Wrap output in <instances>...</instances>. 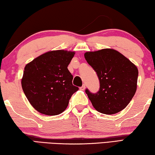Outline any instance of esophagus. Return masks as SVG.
I'll return each mask as SVG.
<instances>
[{
	"instance_id": "1",
	"label": "esophagus",
	"mask_w": 155,
	"mask_h": 155,
	"mask_svg": "<svg viewBox=\"0 0 155 155\" xmlns=\"http://www.w3.org/2000/svg\"><path fill=\"white\" fill-rule=\"evenodd\" d=\"M85 87H86V86H85V84H82V86L80 88V90H84Z\"/></svg>"
}]
</instances>
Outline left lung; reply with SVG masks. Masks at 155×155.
I'll list each match as a JSON object with an SVG mask.
<instances>
[{
	"label": "left lung",
	"instance_id": "left-lung-1",
	"mask_svg": "<svg viewBox=\"0 0 155 155\" xmlns=\"http://www.w3.org/2000/svg\"><path fill=\"white\" fill-rule=\"evenodd\" d=\"M84 58L96 72L100 82L98 92L85 90L94 108L106 115L124 109L137 89V67L113 49L87 51Z\"/></svg>",
	"mask_w": 155,
	"mask_h": 155
}]
</instances>
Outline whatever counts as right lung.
Listing matches in <instances>:
<instances>
[{
  "label": "right lung",
  "instance_id": "right-lung-1",
  "mask_svg": "<svg viewBox=\"0 0 155 155\" xmlns=\"http://www.w3.org/2000/svg\"><path fill=\"white\" fill-rule=\"evenodd\" d=\"M74 51L54 50L42 54L26 65L21 87L31 105L39 113L57 115L79 88L72 83L68 66Z\"/></svg>",
  "mask_w": 155,
  "mask_h": 155
}]
</instances>
